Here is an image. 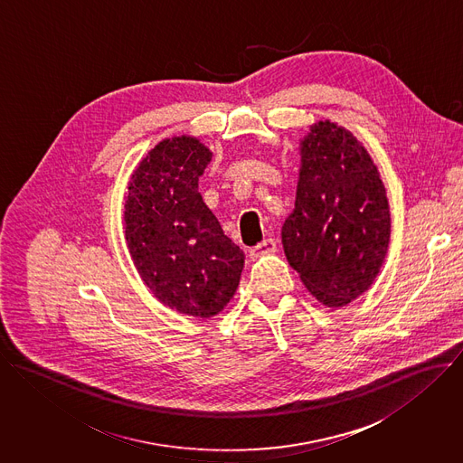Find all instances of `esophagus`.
Returning <instances> with one entry per match:
<instances>
[{
    "label": "esophagus",
    "mask_w": 463,
    "mask_h": 463,
    "mask_svg": "<svg viewBox=\"0 0 463 463\" xmlns=\"http://www.w3.org/2000/svg\"><path fill=\"white\" fill-rule=\"evenodd\" d=\"M278 250V243H276V240L274 238H267V240H263L260 245H256V247H252L250 249V256H263V254H272V252H276Z\"/></svg>",
    "instance_id": "1"
}]
</instances>
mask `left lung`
<instances>
[{"mask_svg": "<svg viewBox=\"0 0 463 463\" xmlns=\"http://www.w3.org/2000/svg\"><path fill=\"white\" fill-rule=\"evenodd\" d=\"M293 213L282 225L288 263L326 306L340 307L369 289L390 240L384 185L367 150L331 121L302 141Z\"/></svg>", "mask_w": 463, "mask_h": 463, "instance_id": "left-lung-1", "label": "left lung"}]
</instances>
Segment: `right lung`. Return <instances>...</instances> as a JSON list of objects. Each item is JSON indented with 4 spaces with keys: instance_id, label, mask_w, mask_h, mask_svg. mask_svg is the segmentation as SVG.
Masks as SVG:
<instances>
[{
    "instance_id": "1",
    "label": "right lung",
    "mask_w": 463,
    "mask_h": 463,
    "mask_svg": "<svg viewBox=\"0 0 463 463\" xmlns=\"http://www.w3.org/2000/svg\"><path fill=\"white\" fill-rule=\"evenodd\" d=\"M209 161L194 137L165 139L139 163L125 202V238L139 276L163 304L198 318L227 306L245 260L196 189Z\"/></svg>"
}]
</instances>
